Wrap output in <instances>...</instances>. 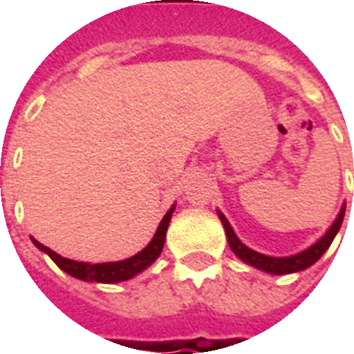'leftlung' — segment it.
I'll list each match as a JSON object with an SVG mask.
<instances>
[{
    "mask_svg": "<svg viewBox=\"0 0 354 354\" xmlns=\"http://www.w3.org/2000/svg\"><path fill=\"white\" fill-rule=\"evenodd\" d=\"M220 216V220L223 223V230H225V237H227V243H230L231 250L235 252L237 258L248 263V266L256 267V269H261V271H266V273L271 274H288V273H297V271H304L307 267H311L315 261L320 260V256L326 252L330 245H332V241L337 235V231L342 227L343 222V216H345V207L342 208V212L337 214L335 218V222L332 223V227L326 231V235L322 239H319L317 243L313 246H309L307 250L299 254H294V256H288V258H273V256H266V254H260L252 250V248H248L245 246L239 237L235 235V231L230 225V222L225 220V216L222 212H218Z\"/></svg>",
    "mask_w": 354,
    "mask_h": 354,
    "instance_id": "left-lung-1",
    "label": "left lung"
}]
</instances>
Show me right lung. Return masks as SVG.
Returning a JSON list of instances; mask_svg holds the SVG:
<instances>
[{
    "label": "right lung",
    "mask_w": 354,
    "mask_h": 354,
    "mask_svg": "<svg viewBox=\"0 0 354 354\" xmlns=\"http://www.w3.org/2000/svg\"><path fill=\"white\" fill-rule=\"evenodd\" d=\"M172 212H174V207L170 208L169 212L165 214V218L159 223V227L155 231L151 243L140 250L138 254H134L132 258H127L123 261H108V263H85V261H73L68 260V258H62L58 256L57 252H53L49 246L41 245L39 241L32 239L39 250H43L45 254H49V258L55 263H57L62 271H66L68 274H72L75 279H81V281H93V282H104V284H113V282L129 281L134 274L142 273L144 269L151 266L159 254H161L162 246H165V237H167V230H169L170 218H172Z\"/></svg>",
    "instance_id": "add662e5"
}]
</instances>
